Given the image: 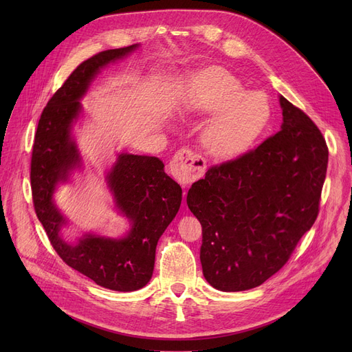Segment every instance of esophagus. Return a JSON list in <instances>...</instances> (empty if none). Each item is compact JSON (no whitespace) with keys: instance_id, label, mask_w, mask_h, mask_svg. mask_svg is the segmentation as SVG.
I'll use <instances>...</instances> for the list:
<instances>
[{"instance_id":"1","label":"esophagus","mask_w":352,"mask_h":352,"mask_svg":"<svg viewBox=\"0 0 352 352\" xmlns=\"http://www.w3.org/2000/svg\"><path fill=\"white\" fill-rule=\"evenodd\" d=\"M173 177L182 184V186H191L194 181L201 178L206 173V160L188 148H181L174 155L171 164Z\"/></svg>"}]
</instances>
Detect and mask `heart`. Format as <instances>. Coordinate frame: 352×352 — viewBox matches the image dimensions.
<instances>
[{"instance_id": "b5f03b06", "label": "heart", "mask_w": 352, "mask_h": 352, "mask_svg": "<svg viewBox=\"0 0 352 352\" xmlns=\"http://www.w3.org/2000/svg\"><path fill=\"white\" fill-rule=\"evenodd\" d=\"M187 107L214 114L202 128L201 141L218 158H232L247 151L267 128L271 105L263 92H247L232 74L210 68L192 78Z\"/></svg>"}]
</instances>
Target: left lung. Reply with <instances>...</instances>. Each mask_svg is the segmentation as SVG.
Masks as SVG:
<instances>
[{
	"label": "left lung",
	"mask_w": 352,
	"mask_h": 352,
	"mask_svg": "<svg viewBox=\"0 0 352 352\" xmlns=\"http://www.w3.org/2000/svg\"><path fill=\"white\" fill-rule=\"evenodd\" d=\"M283 125L254 150L212 165L187 204L202 227V274L217 289L255 288L278 272L320 212L328 146L283 96Z\"/></svg>",
	"instance_id": "left-lung-1"
}]
</instances>
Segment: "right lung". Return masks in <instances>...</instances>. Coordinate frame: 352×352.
Returning <instances> with one entry per match:
<instances>
[{
	"label": "right lung",
	"instance_id": "right-lung-1",
	"mask_svg": "<svg viewBox=\"0 0 352 352\" xmlns=\"http://www.w3.org/2000/svg\"><path fill=\"white\" fill-rule=\"evenodd\" d=\"M135 48L137 44L101 51L69 74L43 111L31 157L34 210L51 245L67 265L114 291H135L151 280L157 243L179 210L181 187L165 174L160 158L118 155L107 179L131 230L121 239L88 234L77 245L67 244L60 235L65 218L54 206L52 194L57 182L67 181L68 173L80 166L77 145L71 140V124L81 111L80 98L102 67Z\"/></svg>",
	"mask_w": 352,
	"mask_h": 352
}]
</instances>
